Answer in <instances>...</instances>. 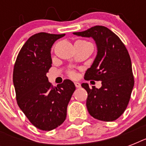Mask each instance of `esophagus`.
Returning <instances> with one entry per match:
<instances>
[{"label": "esophagus", "instance_id": "1", "mask_svg": "<svg viewBox=\"0 0 146 146\" xmlns=\"http://www.w3.org/2000/svg\"><path fill=\"white\" fill-rule=\"evenodd\" d=\"M74 84H75V86L76 87V88H80V87H81V84H80V82H74Z\"/></svg>", "mask_w": 146, "mask_h": 146}]
</instances>
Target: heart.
<instances>
[{"mask_svg":"<svg viewBox=\"0 0 146 146\" xmlns=\"http://www.w3.org/2000/svg\"><path fill=\"white\" fill-rule=\"evenodd\" d=\"M79 42H84V43H89V42H85V41H79ZM90 44V43H89ZM69 76H71V77H76V73L74 72V71H70L69 72Z\"/></svg>","mask_w":146,"mask_h":146,"instance_id":"obj_1","label":"heart"}]
</instances>
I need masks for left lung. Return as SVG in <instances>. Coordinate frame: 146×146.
<instances>
[{"instance_id":"1","label":"left lung","mask_w":146,"mask_h":146,"mask_svg":"<svg viewBox=\"0 0 146 146\" xmlns=\"http://www.w3.org/2000/svg\"><path fill=\"white\" fill-rule=\"evenodd\" d=\"M73 35L92 38L97 46V55L86 71V80L102 81V87L90 89L82 83L88 98L89 114L102 121H113L127 108L134 86L130 57L117 35L105 26H96Z\"/></svg>"}]
</instances>
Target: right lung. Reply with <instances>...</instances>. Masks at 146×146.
Here are the masks:
<instances>
[{
	"label": "right lung",
	"instance_id": "add662e5",
	"mask_svg": "<svg viewBox=\"0 0 146 146\" xmlns=\"http://www.w3.org/2000/svg\"><path fill=\"white\" fill-rule=\"evenodd\" d=\"M64 35L39 33L31 36L22 47L13 68V82L19 108L32 124L45 131L64 123L76 89L70 80L54 87L46 76L52 64L50 48Z\"/></svg>",
	"mask_w": 146,
	"mask_h": 146
}]
</instances>
